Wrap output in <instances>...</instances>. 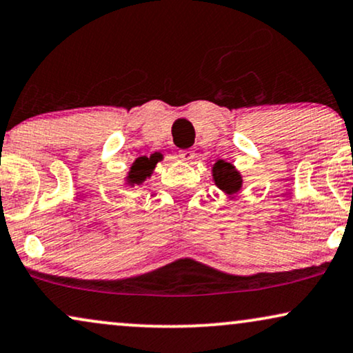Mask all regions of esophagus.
<instances>
[{"label":"esophagus","instance_id":"1","mask_svg":"<svg viewBox=\"0 0 353 353\" xmlns=\"http://www.w3.org/2000/svg\"><path fill=\"white\" fill-rule=\"evenodd\" d=\"M179 158L182 159V161H185V163H194L195 152H192V150H181Z\"/></svg>","mask_w":353,"mask_h":353}]
</instances>
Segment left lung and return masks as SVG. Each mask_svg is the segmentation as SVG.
I'll use <instances>...</instances> for the list:
<instances>
[{
    "label": "left lung",
    "instance_id": "obj_1",
    "mask_svg": "<svg viewBox=\"0 0 353 353\" xmlns=\"http://www.w3.org/2000/svg\"><path fill=\"white\" fill-rule=\"evenodd\" d=\"M214 184L224 192L225 195L232 196L242 189V176L231 163H225L224 159H218L213 166Z\"/></svg>",
    "mask_w": 353,
    "mask_h": 353
}]
</instances>
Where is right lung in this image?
<instances>
[{"label":"right lung","mask_w":353,"mask_h":353,"mask_svg":"<svg viewBox=\"0 0 353 353\" xmlns=\"http://www.w3.org/2000/svg\"><path fill=\"white\" fill-rule=\"evenodd\" d=\"M161 154L153 153L152 157H140L134 161L132 166H130V171L128 174V184L129 185H140L142 182L147 179V177L152 176L154 166H157L158 161H161Z\"/></svg>","instance_id":"add662e5"}]
</instances>
